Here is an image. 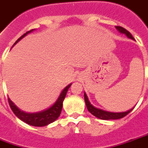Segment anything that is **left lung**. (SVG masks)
Masks as SVG:
<instances>
[{
    "label": "left lung",
    "mask_w": 148,
    "mask_h": 148,
    "mask_svg": "<svg viewBox=\"0 0 148 148\" xmlns=\"http://www.w3.org/2000/svg\"><path fill=\"white\" fill-rule=\"evenodd\" d=\"M115 28L119 30L120 33L125 34L127 37L129 38H131L134 40V38L131 35V34L122 26H115ZM84 101L86 104V106H87L88 110L92 114L94 115L95 117L98 118L100 119H102V120H110V119H122L123 117H125L126 115H127L130 111L132 110L134 108L130 109V110H127L126 112H122V113H113V112H108V111L102 110H100L94 107L91 103L89 102V101L88 99V97L86 95V93L84 92Z\"/></svg>",
    "instance_id": "1"
}]
</instances>
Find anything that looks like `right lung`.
I'll return each mask as SVG.
<instances>
[{
    "mask_svg": "<svg viewBox=\"0 0 148 148\" xmlns=\"http://www.w3.org/2000/svg\"><path fill=\"white\" fill-rule=\"evenodd\" d=\"M34 29H31L29 31H27L22 36L18 38L17 41L15 42L14 46L18 41H20L22 38H24L31 31H33ZM71 84H68L67 87H65L63 89V91L61 92L60 95L58 97L57 101L53 104L51 106L45 110L41 112H38V113H33V114H29V113H25L23 111L20 110L18 107L16 106L14 104V102L9 98V104L11 108V110H13L14 114L18 119H21V121H23L24 123H27L29 125L34 126V127H45L47 125H48L50 123H53L56 120L61 114V110H62V107H63V101H64V98L66 97L67 92H68V88H70Z\"/></svg>",
    "mask_w": 148,
    "mask_h": 148,
    "instance_id": "add662e5",
    "label": "right lung"
}]
</instances>
